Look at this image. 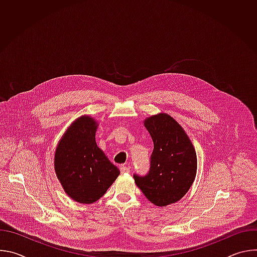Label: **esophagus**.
Instances as JSON below:
<instances>
[{"instance_id":"1","label":"esophagus","mask_w":257,"mask_h":257,"mask_svg":"<svg viewBox=\"0 0 257 257\" xmlns=\"http://www.w3.org/2000/svg\"><path fill=\"white\" fill-rule=\"evenodd\" d=\"M120 171H121L122 174L130 173V169H129V167H127V166H121V167H120Z\"/></svg>"}]
</instances>
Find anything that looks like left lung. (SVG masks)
<instances>
[{"label":"left lung","mask_w":257,"mask_h":257,"mask_svg":"<svg viewBox=\"0 0 257 257\" xmlns=\"http://www.w3.org/2000/svg\"><path fill=\"white\" fill-rule=\"evenodd\" d=\"M154 141L150 171L133 174L135 183L151 202L165 206L180 200L189 190L197 168L196 153L183 128L169 115L144 122Z\"/></svg>","instance_id":"obj_1"}]
</instances>
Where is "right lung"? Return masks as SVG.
Here are the masks:
<instances>
[{
  "mask_svg": "<svg viewBox=\"0 0 257 257\" xmlns=\"http://www.w3.org/2000/svg\"><path fill=\"white\" fill-rule=\"evenodd\" d=\"M96 123L84 116L72 124L55 154V171L65 192L77 202L98 200L120 174L95 142Z\"/></svg>",
  "mask_w": 257,
  "mask_h": 257,
  "instance_id": "obj_1",
  "label": "right lung"
}]
</instances>
